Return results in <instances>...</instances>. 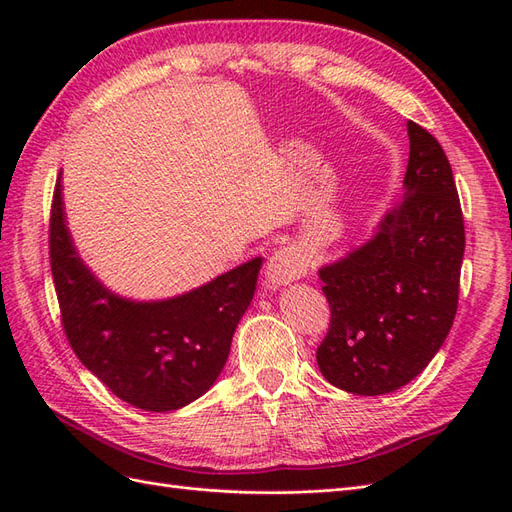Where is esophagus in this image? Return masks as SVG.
Wrapping results in <instances>:
<instances>
[{"mask_svg":"<svg viewBox=\"0 0 512 512\" xmlns=\"http://www.w3.org/2000/svg\"><path fill=\"white\" fill-rule=\"evenodd\" d=\"M305 271H307V260L297 247H282V250H277L269 258L265 277H267L269 288L275 290L294 280H299V277L305 275Z\"/></svg>","mask_w":512,"mask_h":512,"instance_id":"obj_1","label":"esophagus"}]
</instances>
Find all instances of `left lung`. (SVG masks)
<instances>
[{
    "label": "left lung",
    "mask_w": 512,
    "mask_h": 512,
    "mask_svg": "<svg viewBox=\"0 0 512 512\" xmlns=\"http://www.w3.org/2000/svg\"><path fill=\"white\" fill-rule=\"evenodd\" d=\"M404 200L374 235L320 267L331 305L316 361L333 386L384 395L429 365L453 327L466 230L453 170L440 143L408 121Z\"/></svg>",
    "instance_id": "8db88e82"
}]
</instances>
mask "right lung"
<instances>
[{
  "label": "right lung",
  "instance_id": "right-lung-1",
  "mask_svg": "<svg viewBox=\"0 0 512 512\" xmlns=\"http://www.w3.org/2000/svg\"><path fill=\"white\" fill-rule=\"evenodd\" d=\"M49 247L68 342L79 361L119 399L147 412H170L211 389L226 365L237 324L254 299L260 256L177 297H119L76 252L61 175L53 196Z\"/></svg>",
  "mask_w": 512,
  "mask_h": 512
}]
</instances>
